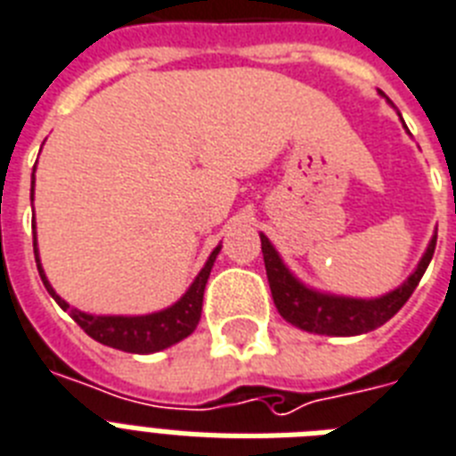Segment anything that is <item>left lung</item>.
Wrapping results in <instances>:
<instances>
[{
  "label": "left lung",
  "mask_w": 456,
  "mask_h": 456,
  "mask_svg": "<svg viewBox=\"0 0 456 456\" xmlns=\"http://www.w3.org/2000/svg\"><path fill=\"white\" fill-rule=\"evenodd\" d=\"M436 240L438 235L431 238L412 275L398 289L388 291L379 298L337 297V294H325V291L305 287L301 280L291 275L285 261L280 258V254L264 232H261V251H264L265 275H268L273 301L287 322L298 330L313 331V334L355 337V334H367V331L381 327L405 305V301L412 297L419 280L431 264Z\"/></svg>",
  "instance_id": "8db88e82"
}]
</instances>
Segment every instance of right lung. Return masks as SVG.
<instances>
[{"label":"right lung","mask_w":456,"mask_h":456,"mask_svg":"<svg viewBox=\"0 0 456 456\" xmlns=\"http://www.w3.org/2000/svg\"><path fill=\"white\" fill-rule=\"evenodd\" d=\"M30 198H35V169H32ZM32 231H35V225H32ZM32 245H35V261H37L39 278H42L46 291L56 298V304L63 311L70 313V318L91 338H96L98 344L110 346V348L126 353H158L178 344V341H183L185 337H191L195 327H198L200 315H202V298H205V287L207 280H209L211 265H214L218 251H221V245L211 251L205 268L198 273V278L192 280L188 291L178 298L176 304L165 308V311L148 313V315H91V313H82L77 308H72L65 298L58 297L56 289L49 285V280L44 275L42 261H39L37 238H35Z\"/></svg>","instance_id":"1"}]
</instances>
